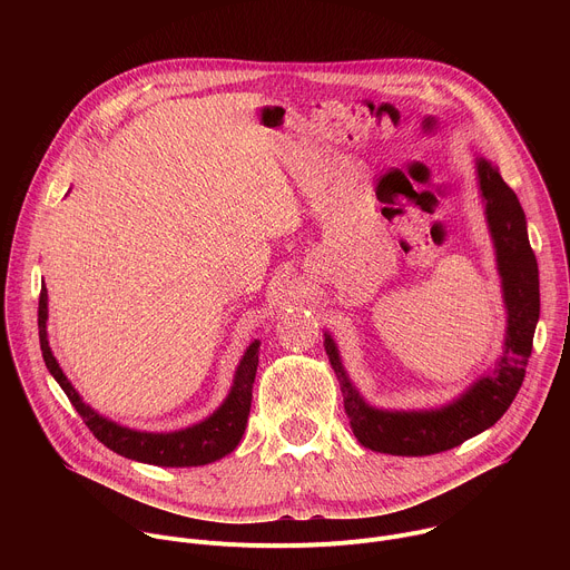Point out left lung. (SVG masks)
<instances>
[{"instance_id": "8db88e82", "label": "left lung", "mask_w": 570, "mask_h": 570, "mask_svg": "<svg viewBox=\"0 0 570 570\" xmlns=\"http://www.w3.org/2000/svg\"><path fill=\"white\" fill-rule=\"evenodd\" d=\"M475 178L508 313L503 352L494 365L438 409L387 411L365 401L343 365L336 341L324 332V352L338 376L350 426L356 440L376 453L411 458L460 446L464 440L492 429L523 383L539 322V268L530 248L523 207L501 178L499 167L475 155Z\"/></svg>"}]
</instances>
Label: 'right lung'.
Returning <instances> with one entry per match:
<instances>
[{
    "label": "right lung",
    "mask_w": 570,
    "mask_h": 570,
    "mask_svg": "<svg viewBox=\"0 0 570 570\" xmlns=\"http://www.w3.org/2000/svg\"><path fill=\"white\" fill-rule=\"evenodd\" d=\"M47 317H49V297H47V286L42 284L40 304H38V330H40V350H42L45 365L49 374L58 381L67 399L71 401L76 413L83 417L86 426L110 451L128 460H137L155 466H203L232 453L240 442L243 433H246L250 403H253V383L259 365L262 343L257 338L248 345L246 352H243L234 370V379L227 396L209 417L180 431L148 433V431H135V429L121 426L104 417L101 413H97L90 403L83 401V396L78 394V390L60 370L49 347Z\"/></svg>",
    "instance_id": "1"
}]
</instances>
